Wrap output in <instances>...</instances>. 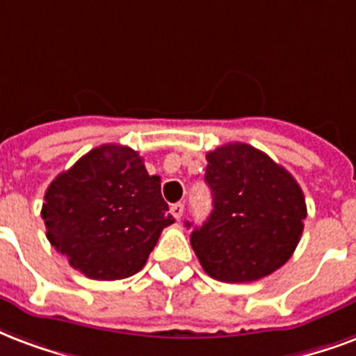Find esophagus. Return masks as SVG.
<instances>
[{
    "mask_svg": "<svg viewBox=\"0 0 356 356\" xmlns=\"http://www.w3.org/2000/svg\"><path fill=\"white\" fill-rule=\"evenodd\" d=\"M183 213H184V205L183 203H175V205H172V214L173 216H175V218H181V216H183Z\"/></svg>",
    "mask_w": 356,
    "mask_h": 356,
    "instance_id": "1",
    "label": "esophagus"
}]
</instances>
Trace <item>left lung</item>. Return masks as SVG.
<instances>
[{"label": "left lung", "instance_id": "1", "mask_svg": "<svg viewBox=\"0 0 356 356\" xmlns=\"http://www.w3.org/2000/svg\"><path fill=\"white\" fill-rule=\"evenodd\" d=\"M205 183L213 213L190 243L211 278L256 282L293 256L305 229L306 202L286 168L252 145L227 143L207 153Z\"/></svg>", "mask_w": 356, "mask_h": 356}]
</instances>
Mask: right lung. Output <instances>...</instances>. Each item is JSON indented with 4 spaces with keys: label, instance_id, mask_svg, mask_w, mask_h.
<instances>
[{
    "label": "right lung",
    "instance_id": "1",
    "mask_svg": "<svg viewBox=\"0 0 356 356\" xmlns=\"http://www.w3.org/2000/svg\"><path fill=\"white\" fill-rule=\"evenodd\" d=\"M40 216L46 237L69 265L93 280H121L147 261L160 233L173 224L160 177L127 145H100L59 173Z\"/></svg>",
    "mask_w": 356,
    "mask_h": 356
}]
</instances>
